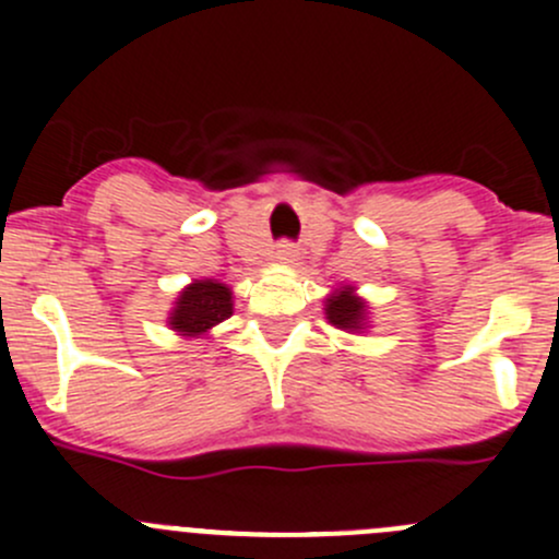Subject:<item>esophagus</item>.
I'll return each mask as SVG.
<instances>
[{"label":"esophagus","mask_w":559,"mask_h":559,"mask_svg":"<svg viewBox=\"0 0 559 559\" xmlns=\"http://www.w3.org/2000/svg\"><path fill=\"white\" fill-rule=\"evenodd\" d=\"M295 257H297V248L292 243H281L275 248V259H278V262H295Z\"/></svg>","instance_id":"1"}]
</instances>
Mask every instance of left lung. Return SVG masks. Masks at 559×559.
Listing matches in <instances>:
<instances>
[{"label":"left lung","instance_id":"obj_1","mask_svg":"<svg viewBox=\"0 0 559 559\" xmlns=\"http://www.w3.org/2000/svg\"><path fill=\"white\" fill-rule=\"evenodd\" d=\"M324 311L330 324H335L337 330L359 332L368 324V319H365L368 306H365V300H359V297L354 295V286H341L337 292H332V295L326 297Z\"/></svg>","mask_w":559,"mask_h":559}]
</instances>
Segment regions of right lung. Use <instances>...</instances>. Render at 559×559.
<instances>
[{
	"label": "right lung",
	"instance_id": "obj_1",
	"mask_svg": "<svg viewBox=\"0 0 559 559\" xmlns=\"http://www.w3.org/2000/svg\"><path fill=\"white\" fill-rule=\"evenodd\" d=\"M229 316H233V289L222 281L205 278L194 281L180 292L167 321L178 335L200 337Z\"/></svg>",
	"mask_w": 559,
	"mask_h": 559
}]
</instances>
